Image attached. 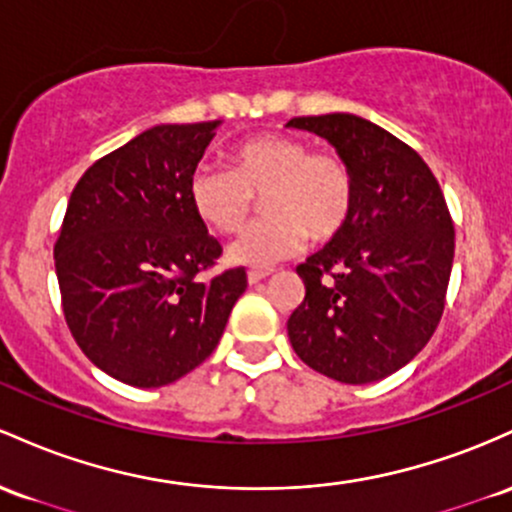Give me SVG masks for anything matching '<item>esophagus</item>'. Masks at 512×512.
Listing matches in <instances>:
<instances>
[{
	"instance_id": "esophagus-1",
	"label": "esophagus",
	"mask_w": 512,
	"mask_h": 512,
	"mask_svg": "<svg viewBox=\"0 0 512 512\" xmlns=\"http://www.w3.org/2000/svg\"><path fill=\"white\" fill-rule=\"evenodd\" d=\"M271 273L273 271H249L246 273V278H249L251 285H256V283H261V280H266Z\"/></svg>"
}]
</instances>
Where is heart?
Returning a JSON list of instances; mask_svg holds the SVG:
<instances>
[{
    "instance_id": "1",
    "label": "heart",
    "mask_w": 512,
    "mask_h": 512,
    "mask_svg": "<svg viewBox=\"0 0 512 512\" xmlns=\"http://www.w3.org/2000/svg\"><path fill=\"white\" fill-rule=\"evenodd\" d=\"M232 171L198 166L188 179L195 215L210 229L232 234L261 198L263 220L229 246L234 263L268 268L302 249L304 237L324 244L336 237L355 205V176L341 154L312 152L290 135L249 137L229 154Z\"/></svg>"
}]
</instances>
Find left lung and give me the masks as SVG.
<instances>
[{"label":"left lung","instance_id":"left-lung-1","mask_svg":"<svg viewBox=\"0 0 512 512\" xmlns=\"http://www.w3.org/2000/svg\"><path fill=\"white\" fill-rule=\"evenodd\" d=\"M350 164L346 227L297 266L304 300L287 319L302 363L331 380L370 384L411 363L438 329L455 258V225L418 152L353 113L292 118Z\"/></svg>","mask_w":512,"mask_h":512}]
</instances>
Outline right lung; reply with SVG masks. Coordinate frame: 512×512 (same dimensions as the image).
<instances>
[{
  "instance_id": "1",
  "label": "right lung",
  "mask_w": 512,
  "mask_h": 512,
  "mask_svg": "<svg viewBox=\"0 0 512 512\" xmlns=\"http://www.w3.org/2000/svg\"><path fill=\"white\" fill-rule=\"evenodd\" d=\"M220 120L154 125L77 181L55 241L62 312L86 358L113 380L164 387L210 358L246 290L188 198Z\"/></svg>"
}]
</instances>
